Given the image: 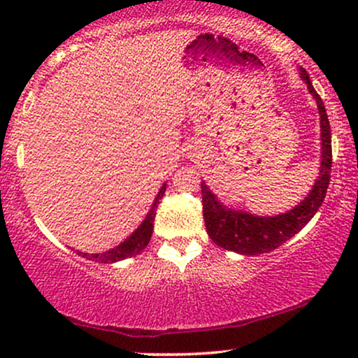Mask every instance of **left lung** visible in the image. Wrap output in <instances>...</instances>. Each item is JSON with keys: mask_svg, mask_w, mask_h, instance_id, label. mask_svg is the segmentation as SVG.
<instances>
[{"mask_svg": "<svg viewBox=\"0 0 358 358\" xmlns=\"http://www.w3.org/2000/svg\"><path fill=\"white\" fill-rule=\"evenodd\" d=\"M301 79L306 82L311 96L315 97L320 113V124H322V166H320L318 178L301 203L296 205L293 210L273 217H257L248 212L224 207L208 190L205 182H202L205 227L210 239L222 249L234 250L244 256L271 252L301 231L322 207L331 173L330 121H328L322 97L311 85L310 77L303 69Z\"/></svg>", "mask_w": 358, "mask_h": 358, "instance_id": "obj_1", "label": "left lung"}]
</instances>
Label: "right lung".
I'll use <instances>...</instances> for the list:
<instances>
[{
    "label": "right lung",
    "mask_w": 358,
    "mask_h": 358,
    "mask_svg": "<svg viewBox=\"0 0 358 358\" xmlns=\"http://www.w3.org/2000/svg\"><path fill=\"white\" fill-rule=\"evenodd\" d=\"M165 190H166V183H163V187L159 188L158 195H156L153 205H151V210L148 212L146 219L143 220V224L139 225L136 231L131 234V236L127 237L124 242H121V244L116 245L114 249L108 250V252H102V254L79 252V254H82V257L89 259V261L104 262V264H108V262L122 261V259L133 257V256H136V254L141 252V250L145 249L148 244H150L151 234H153V227H155L153 222L156 217V208H158L159 200H162L163 195H165Z\"/></svg>",
    "instance_id": "right-lung-1"
}]
</instances>
